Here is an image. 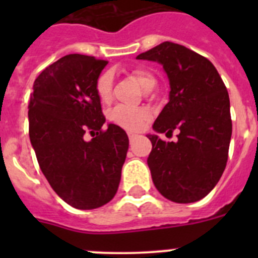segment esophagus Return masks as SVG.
<instances>
[{"label": "esophagus", "instance_id": "obj_1", "mask_svg": "<svg viewBox=\"0 0 258 258\" xmlns=\"http://www.w3.org/2000/svg\"><path fill=\"white\" fill-rule=\"evenodd\" d=\"M127 137H129V141H133L137 137L136 133H127Z\"/></svg>", "mask_w": 258, "mask_h": 258}]
</instances>
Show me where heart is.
<instances>
[{
	"instance_id": "heart-1",
	"label": "heart",
	"mask_w": 258,
	"mask_h": 258,
	"mask_svg": "<svg viewBox=\"0 0 258 258\" xmlns=\"http://www.w3.org/2000/svg\"><path fill=\"white\" fill-rule=\"evenodd\" d=\"M134 77L143 89L156 84L155 77L146 70H136ZM97 93L102 102H108L112 94V75L104 72L99 76L97 81ZM150 112L145 108H133V107L117 106L109 112V120L118 126L129 129V131H138L146 122L149 121Z\"/></svg>"
}]
</instances>
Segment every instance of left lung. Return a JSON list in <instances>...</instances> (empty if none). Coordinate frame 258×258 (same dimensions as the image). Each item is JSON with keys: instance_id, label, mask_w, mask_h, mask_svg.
Returning a JSON list of instances; mask_svg holds the SVG:
<instances>
[{"instance_id": "1", "label": "left lung", "mask_w": 258, "mask_h": 258, "mask_svg": "<svg viewBox=\"0 0 258 258\" xmlns=\"http://www.w3.org/2000/svg\"><path fill=\"white\" fill-rule=\"evenodd\" d=\"M137 59L161 64L169 80V102L152 129L179 132L175 142L147 134L155 187L174 203L198 202L213 190L226 166L232 132L226 86L208 59L174 42L165 41Z\"/></svg>"}]
</instances>
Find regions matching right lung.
Returning <instances> with one entry per match:
<instances>
[{"label": "right lung", "mask_w": 258, "mask_h": 258, "mask_svg": "<svg viewBox=\"0 0 258 258\" xmlns=\"http://www.w3.org/2000/svg\"><path fill=\"white\" fill-rule=\"evenodd\" d=\"M106 60L70 54L35 80L29 99V140L52 190L77 209H95L115 197L129 140L107 124L97 81ZM89 130L93 136L85 141Z\"/></svg>", "instance_id": "add662e5"}]
</instances>
